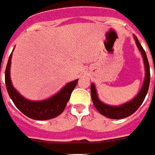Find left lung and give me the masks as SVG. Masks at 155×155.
<instances>
[{"mask_svg":"<svg viewBox=\"0 0 155 155\" xmlns=\"http://www.w3.org/2000/svg\"><path fill=\"white\" fill-rule=\"evenodd\" d=\"M134 38L136 40V43L137 45V48L139 50L141 51L142 55H143V61H144V65H145V79L143 82V87L140 90V92L138 93L137 95L134 98L132 101L126 102L123 105L120 106H109L103 103L102 101H101L97 96L96 90H95V86L94 84H91V98L93 101L95 108L97 109V111L100 114H102L103 116L109 118V119H124L130 116L131 114H133L138 108L139 107L142 105L143 101L146 97V94L148 93V87H149V83H150V70H149V64H148V58L146 55L145 50L143 49V48L141 45V43L138 41L137 37L134 35Z\"/></svg>","mask_w":155,"mask_h":155,"instance_id":"obj_1","label":"left lung"}]
</instances>
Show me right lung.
<instances>
[{
	"mask_svg": "<svg viewBox=\"0 0 155 155\" xmlns=\"http://www.w3.org/2000/svg\"><path fill=\"white\" fill-rule=\"evenodd\" d=\"M12 54L9 56L5 71V83L7 93L14 105L25 116L36 120H47L59 116L64 111L66 103L70 99L78 79L68 83L62 90L48 99L39 101H32L25 99L13 88L10 78V65Z\"/></svg>",
	"mask_w": 155,
	"mask_h": 155,
	"instance_id": "add662e5",
	"label": "right lung"
}]
</instances>
